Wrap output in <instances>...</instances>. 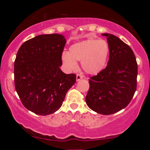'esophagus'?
<instances>
[{
    "mask_svg": "<svg viewBox=\"0 0 150 150\" xmlns=\"http://www.w3.org/2000/svg\"><path fill=\"white\" fill-rule=\"evenodd\" d=\"M83 76H81V74H78L76 75V81H79L80 80H81V79H83Z\"/></svg>",
    "mask_w": 150,
    "mask_h": 150,
    "instance_id": "obj_1",
    "label": "esophagus"
}]
</instances>
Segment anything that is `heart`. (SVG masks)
Listing matches in <instances>:
<instances>
[{"mask_svg":"<svg viewBox=\"0 0 150 150\" xmlns=\"http://www.w3.org/2000/svg\"><path fill=\"white\" fill-rule=\"evenodd\" d=\"M109 52L110 46L106 40L89 39L71 45L69 52L63 53L61 58L69 69L76 68V61H81L86 73L97 74L106 67Z\"/></svg>","mask_w":150,"mask_h":150,"instance_id":"obj_1","label":"heart"}]
</instances>
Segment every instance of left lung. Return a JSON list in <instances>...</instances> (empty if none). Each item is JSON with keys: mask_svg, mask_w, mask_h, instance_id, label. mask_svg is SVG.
<instances>
[{"mask_svg": "<svg viewBox=\"0 0 150 150\" xmlns=\"http://www.w3.org/2000/svg\"><path fill=\"white\" fill-rule=\"evenodd\" d=\"M110 46L105 69L89 79L86 103L92 110L110 115L126 108L137 89L138 67L130 47L115 35L103 33Z\"/></svg>", "mask_w": 150, "mask_h": 150, "instance_id": "left-lung-1", "label": "left lung"}]
</instances>
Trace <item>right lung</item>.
<instances>
[{"mask_svg": "<svg viewBox=\"0 0 150 150\" xmlns=\"http://www.w3.org/2000/svg\"><path fill=\"white\" fill-rule=\"evenodd\" d=\"M66 40L63 35H40L20 46L14 62L15 87L28 110L48 115L58 110L76 76L63 73L61 56Z\"/></svg>", "mask_w": 150, "mask_h": 150, "instance_id": "obj_1", "label": "right lung"}]
</instances>
